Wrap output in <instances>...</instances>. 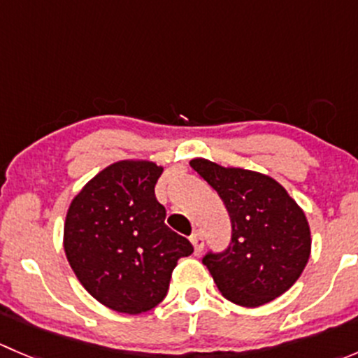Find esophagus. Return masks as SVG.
Masks as SVG:
<instances>
[{
    "label": "esophagus",
    "mask_w": 358,
    "mask_h": 358,
    "mask_svg": "<svg viewBox=\"0 0 358 358\" xmlns=\"http://www.w3.org/2000/svg\"><path fill=\"white\" fill-rule=\"evenodd\" d=\"M190 243L194 244L196 252H201L202 248H204V237H202L201 232H194L192 236H190Z\"/></svg>",
    "instance_id": "34e87169"
}]
</instances>
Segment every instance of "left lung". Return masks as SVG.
Wrapping results in <instances>:
<instances>
[{"label":"left lung","mask_w":358,"mask_h":358,"mask_svg":"<svg viewBox=\"0 0 358 358\" xmlns=\"http://www.w3.org/2000/svg\"><path fill=\"white\" fill-rule=\"evenodd\" d=\"M190 166L218 192L232 222L230 246L202 258L220 292L248 308L279 298L310 258L312 237L303 209L268 175L202 157Z\"/></svg>","instance_id":"left-lung-1"}]
</instances>
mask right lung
<instances>
[{
    "label": "right lung",
    "instance_id": "obj_1",
    "mask_svg": "<svg viewBox=\"0 0 358 358\" xmlns=\"http://www.w3.org/2000/svg\"><path fill=\"white\" fill-rule=\"evenodd\" d=\"M162 166L126 159L107 166L74 197L64 223L69 265L86 291L121 313L149 312L164 299L180 258L194 252L164 223L154 187Z\"/></svg>",
    "mask_w": 358,
    "mask_h": 358
}]
</instances>
